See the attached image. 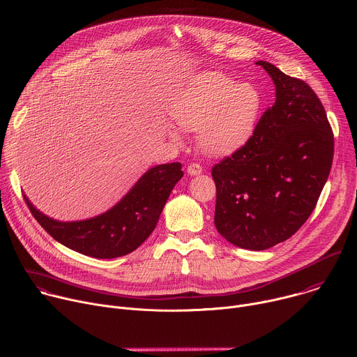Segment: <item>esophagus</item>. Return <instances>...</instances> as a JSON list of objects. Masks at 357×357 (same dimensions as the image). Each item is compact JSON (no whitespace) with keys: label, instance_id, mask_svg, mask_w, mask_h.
<instances>
[{"label":"esophagus","instance_id":"obj_1","mask_svg":"<svg viewBox=\"0 0 357 357\" xmlns=\"http://www.w3.org/2000/svg\"><path fill=\"white\" fill-rule=\"evenodd\" d=\"M187 173H188L190 176H199V174L202 173V167H201L198 163H191V165H188V167H187Z\"/></svg>","mask_w":357,"mask_h":357}]
</instances>
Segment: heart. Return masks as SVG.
I'll use <instances>...</instances> for the list:
<instances>
[{"mask_svg": "<svg viewBox=\"0 0 357 357\" xmlns=\"http://www.w3.org/2000/svg\"><path fill=\"white\" fill-rule=\"evenodd\" d=\"M261 108V94L252 83H236L220 73L192 77L170 107L183 129L198 130V145L211 155H229L252 137ZM178 140L176 130H169Z\"/></svg>", "mask_w": 357, "mask_h": 357, "instance_id": "obj_1", "label": "heart"}]
</instances>
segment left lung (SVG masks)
Segmentation results:
<instances>
[{"label":"left lung","instance_id":"1","mask_svg":"<svg viewBox=\"0 0 357 357\" xmlns=\"http://www.w3.org/2000/svg\"><path fill=\"white\" fill-rule=\"evenodd\" d=\"M275 102L248 144L212 169L215 227L232 245L264 250L291 238L308 220L328 180L333 133L325 108L303 80L259 60Z\"/></svg>","mask_w":357,"mask_h":357}]
</instances>
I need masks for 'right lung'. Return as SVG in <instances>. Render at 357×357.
Here are the masks:
<instances>
[{
    "mask_svg": "<svg viewBox=\"0 0 357 357\" xmlns=\"http://www.w3.org/2000/svg\"><path fill=\"white\" fill-rule=\"evenodd\" d=\"M183 174L181 163L155 166L112 208L83 221H56L36 209L26 195L24 198L35 220L59 243L90 257L115 259L133 252L151 236Z\"/></svg>",
    "mask_w": 357,
    "mask_h": 357,
    "instance_id": "add662e5",
    "label": "right lung"
}]
</instances>
